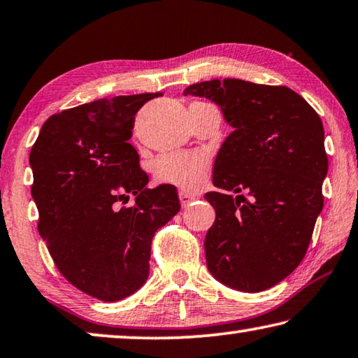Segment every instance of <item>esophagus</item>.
Returning a JSON list of instances; mask_svg holds the SVG:
<instances>
[{
    "label": "esophagus",
    "instance_id": "34e87169",
    "mask_svg": "<svg viewBox=\"0 0 358 358\" xmlns=\"http://www.w3.org/2000/svg\"><path fill=\"white\" fill-rule=\"evenodd\" d=\"M178 197H180V202H181V207H188L189 203L196 199L194 196L192 194H188V192L186 191H180V194H178Z\"/></svg>",
    "mask_w": 358,
    "mask_h": 358
}]
</instances>
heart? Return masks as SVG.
<instances>
[{
    "mask_svg": "<svg viewBox=\"0 0 358 358\" xmlns=\"http://www.w3.org/2000/svg\"><path fill=\"white\" fill-rule=\"evenodd\" d=\"M210 161L203 152H167L156 159L155 175L161 183L196 189L207 177Z\"/></svg>",
    "mask_w": 358,
    "mask_h": 358,
    "instance_id": "1",
    "label": "heart"
}]
</instances>
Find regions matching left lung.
Returning <instances> with one entry per match:
<instances>
[{
  "label": "left lung",
  "mask_w": 358,
  "mask_h": 358,
  "mask_svg": "<svg viewBox=\"0 0 358 358\" xmlns=\"http://www.w3.org/2000/svg\"><path fill=\"white\" fill-rule=\"evenodd\" d=\"M183 94L212 100L232 127L213 164L223 192L206 194L217 213L203 242L207 268L226 287L263 292L298 268L323 208L320 116L285 86L212 79Z\"/></svg>",
  "instance_id": "8db88e82"
}]
</instances>
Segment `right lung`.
I'll use <instances>...</instances> for the list:
<instances>
[{
	"mask_svg": "<svg viewBox=\"0 0 358 358\" xmlns=\"http://www.w3.org/2000/svg\"><path fill=\"white\" fill-rule=\"evenodd\" d=\"M157 94L101 99L50 116L30 152L38 231L78 290L119 301L150 275L155 232L180 210L175 186L146 188L129 143L135 115ZM132 208H121L129 196Z\"/></svg>",
	"mask_w": 358,
	"mask_h": 358,
	"instance_id": "add662e5",
	"label": "right lung"
}]
</instances>
